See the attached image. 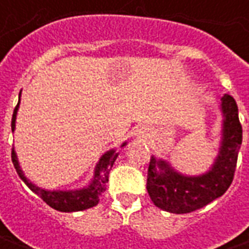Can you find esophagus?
<instances>
[{
	"mask_svg": "<svg viewBox=\"0 0 249 249\" xmlns=\"http://www.w3.org/2000/svg\"><path fill=\"white\" fill-rule=\"evenodd\" d=\"M137 136H139L140 139H145V137H148V130L142 126V128H140V129L137 130Z\"/></svg>",
	"mask_w": 249,
	"mask_h": 249,
	"instance_id": "esophagus-1",
	"label": "esophagus"
}]
</instances>
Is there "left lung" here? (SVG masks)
<instances>
[{
	"mask_svg": "<svg viewBox=\"0 0 249 249\" xmlns=\"http://www.w3.org/2000/svg\"><path fill=\"white\" fill-rule=\"evenodd\" d=\"M221 110L224 113L223 141L219 156L208 173L187 178L175 172L165 161L151 157L146 189L156 207L171 213H189L212 203L230 188L235 176L243 128L237 104L232 96H223Z\"/></svg>",
	"mask_w": 249,
	"mask_h": 249,
	"instance_id": "obj_1",
	"label": "left lung"
}]
</instances>
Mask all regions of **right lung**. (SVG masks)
<instances>
[{
	"label": "right lung",
	"mask_w": 249,
	"mask_h": 249,
	"mask_svg": "<svg viewBox=\"0 0 249 249\" xmlns=\"http://www.w3.org/2000/svg\"><path fill=\"white\" fill-rule=\"evenodd\" d=\"M18 104L16 105L13 117H12V130H14V126H16V114H17ZM125 144H123V146ZM117 156H119V153H116V151H109L100 159L97 167H96V171H94V178H93L92 183H90L89 187L82 188V189H78V191H68V192L53 191L52 192V191H45V189L36 187L35 184H32L28 178H25L24 173H22L18 165V161H17L16 152H14V149H12V161H13V165L17 173H18V176L22 178V181L36 195H38L49 207H52L53 209H57L60 212H77V211H84V209L92 208L94 205H97L101 195L107 189L109 172L113 167L114 160L117 159Z\"/></svg>",
	"instance_id": "add662e5"
}]
</instances>
